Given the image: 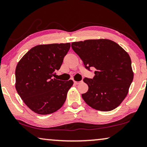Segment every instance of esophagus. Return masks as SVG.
Instances as JSON below:
<instances>
[{"label":"esophagus","instance_id":"obj_1","mask_svg":"<svg viewBox=\"0 0 147 147\" xmlns=\"http://www.w3.org/2000/svg\"><path fill=\"white\" fill-rule=\"evenodd\" d=\"M82 82V81H74V83L76 84V85H78V84H80V83Z\"/></svg>","mask_w":147,"mask_h":147}]
</instances>
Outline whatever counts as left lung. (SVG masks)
<instances>
[{
  "label": "left lung",
  "mask_w": 147,
  "mask_h": 147,
  "mask_svg": "<svg viewBox=\"0 0 147 147\" xmlns=\"http://www.w3.org/2000/svg\"><path fill=\"white\" fill-rule=\"evenodd\" d=\"M71 47L86 69H96L93 79H84L89 87L88 92L82 94L84 100L96 110L108 111L116 108L127 95L134 78L127 52L106 39L73 42Z\"/></svg>",
  "instance_id": "obj_1"
}]
</instances>
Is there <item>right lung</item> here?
<instances>
[{"label":"right lung","instance_id":"obj_1","mask_svg":"<svg viewBox=\"0 0 147 147\" xmlns=\"http://www.w3.org/2000/svg\"><path fill=\"white\" fill-rule=\"evenodd\" d=\"M71 44L39 45L32 48L18 62L16 88L24 104L34 112L47 115L63 105L73 81L53 78L60 69Z\"/></svg>","mask_w":147,"mask_h":147}]
</instances>
